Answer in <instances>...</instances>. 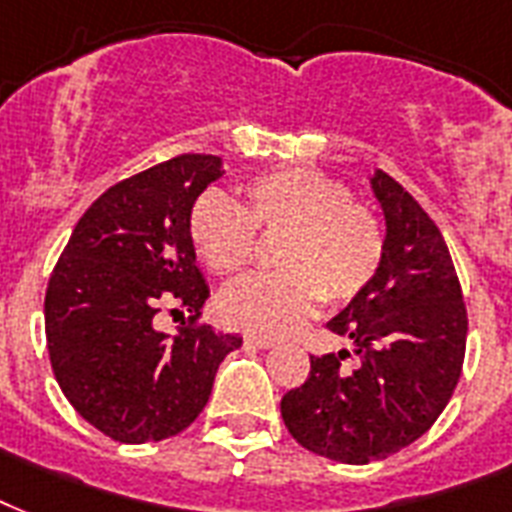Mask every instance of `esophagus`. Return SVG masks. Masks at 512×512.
I'll return each instance as SVG.
<instances>
[{
    "label": "esophagus",
    "mask_w": 512,
    "mask_h": 512,
    "mask_svg": "<svg viewBox=\"0 0 512 512\" xmlns=\"http://www.w3.org/2000/svg\"><path fill=\"white\" fill-rule=\"evenodd\" d=\"M245 344L248 347H259V350H269V347H275V339H269V336H256V334H248L245 336Z\"/></svg>",
    "instance_id": "34e87169"
}]
</instances>
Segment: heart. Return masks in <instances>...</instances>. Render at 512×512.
<instances>
[{
	"label": "heart",
	"instance_id": "heart-1",
	"mask_svg": "<svg viewBox=\"0 0 512 512\" xmlns=\"http://www.w3.org/2000/svg\"><path fill=\"white\" fill-rule=\"evenodd\" d=\"M243 205L205 192L189 211V240L216 275H240L256 235L280 240L269 275L245 277L221 293L229 326L283 336L315 315L320 299L339 307L366 291L384 259L382 221L352 189L315 168L269 170L243 186Z\"/></svg>",
	"mask_w": 512,
	"mask_h": 512
}]
</instances>
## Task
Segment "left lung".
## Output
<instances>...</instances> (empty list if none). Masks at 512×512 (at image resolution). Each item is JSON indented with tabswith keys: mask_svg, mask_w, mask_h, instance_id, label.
Instances as JSON below:
<instances>
[{
	"mask_svg": "<svg viewBox=\"0 0 512 512\" xmlns=\"http://www.w3.org/2000/svg\"><path fill=\"white\" fill-rule=\"evenodd\" d=\"M384 211V259L366 291L328 328L352 339L358 366L344 355H310V376L285 392L288 433L320 457L368 465L433 427L462 374L467 312L441 229L411 194L376 170Z\"/></svg>",
	"mask_w": 512,
	"mask_h": 512,
	"instance_id": "left-lung-1",
	"label": "left lung"
}]
</instances>
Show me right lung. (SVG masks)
<instances>
[{
  "instance_id": "right-lung-1",
  "label": "right lung",
  "mask_w": 512,
  "mask_h": 512,
  "mask_svg": "<svg viewBox=\"0 0 512 512\" xmlns=\"http://www.w3.org/2000/svg\"><path fill=\"white\" fill-rule=\"evenodd\" d=\"M221 157L178 154L106 189L85 211L45 293L47 352L63 395L120 443L165 441L211 398L221 360L243 336L197 326L208 285L189 211L221 178ZM160 309L190 312L176 337Z\"/></svg>"
}]
</instances>
